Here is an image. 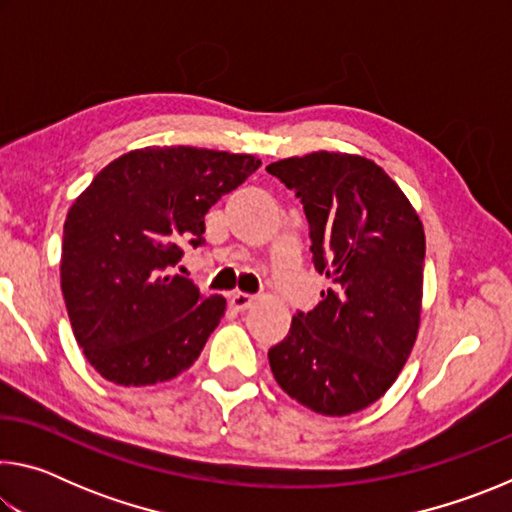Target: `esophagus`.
Returning a JSON list of instances; mask_svg holds the SVG:
<instances>
[{"label":"esophagus","instance_id":"obj_1","mask_svg":"<svg viewBox=\"0 0 512 512\" xmlns=\"http://www.w3.org/2000/svg\"><path fill=\"white\" fill-rule=\"evenodd\" d=\"M253 302H255L253 296H248V293H241V291L232 293V296H230V307L235 311H246V309L253 307Z\"/></svg>","mask_w":512,"mask_h":512}]
</instances>
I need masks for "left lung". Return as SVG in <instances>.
<instances>
[{"label": "left lung", "mask_w": 512, "mask_h": 512, "mask_svg": "<svg viewBox=\"0 0 512 512\" xmlns=\"http://www.w3.org/2000/svg\"><path fill=\"white\" fill-rule=\"evenodd\" d=\"M305 205L314 266L334 287L268 350L284 393L320 415L357 413L400 375L420 329L424 228L363 155L314 151L266 167Z\"/></svg>", "instance_id": "1"}]
</instances>
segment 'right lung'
Masks as SVG:
<instances>
[{
  "label": "right lung",
  "mask_w": 512,
  "mask_h": 512,
  "mask_svg": "<svg viewBox=\"0 0 512 512\" xmlns=\"http://www.w3.org/2000/svg\"><path fill=\"white\" fill-rule=\"evenodd\" d=\"M250 153L144 146L103 167L69 207L60 287L76 343L103 379L151 386L185 372L225 314L169 271L203 244L210 207L259 169Z\"/></svg>",
  "instance_id": "right-lung-1"
}]
</instances>
